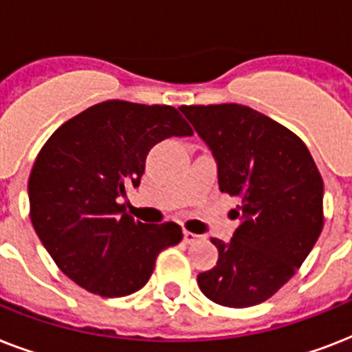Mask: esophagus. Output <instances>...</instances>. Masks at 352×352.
I'll return each instance as SVG.
<instances>
[{"instance_id": "1", "label": "esophagus", "mask_w": 352, "mask_h": 352, "mask_svg": "<svg viewBox=\"0 0 352 352\" xmlns=\"http://www.w3.org/2000/svg\"><path fill=\"white\" fill-rule=\"evenodd\" d=\"M199 239H201V235L193 234V232H188V230L184 232V243H186V245H193V243Z\"/></svg>"}]
</instances>
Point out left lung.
Here are the masks:
<instances>
[{
    "instance_id": "left-lung-1",
    "label": "left lung",
    "mask_w": 352,
    "mask_h": 352,
    "mask_svg": "<svg viewBox=\"0 0 352 352\" xmlns=\"http://www.w3.org/2000/svg\"><path fill=\"white\" fill-rule=\"evenodd\" d=\"M217 162L219 190L241 199L219 259L197 276L208 300L243 309L274 296L305 261L323 228V181L300 137L239 104L182 106Z\"/></svg>"
}]
</instances>
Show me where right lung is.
Instances as JSON below:
<instances>
[{
    "label": "right lung",
    "instance_id": "obj_1",
    "mask_svg": "<svg viewBox=\"0 0 352 352\" xmlns=\"http://www.w3.org/2000/svg\"><path fill=\"white\" fill-rule=\"evenodd\" d=\"M192 127L171 106L107 100L52 133L29 177L30 221L58 268L82 289L122 298L148 283L160 252L181 243L177 223L144 225L120 199L146 157Z\"/></svg>",
    "mask_w": 352,
    "mask_h": 352
}]
</instances>
